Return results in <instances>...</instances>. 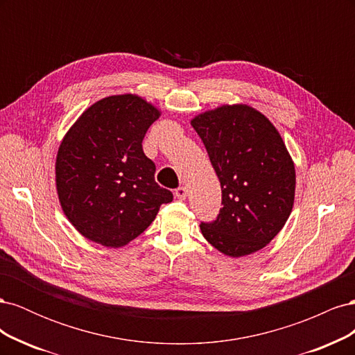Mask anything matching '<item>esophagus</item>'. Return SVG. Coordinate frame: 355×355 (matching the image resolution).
<instances>
[{
  "instance_id": "obj_1",
  "label": "esophagus",
  "mask_w": 355,
  "mask_h": 355,
  "mask_svg": "<svg viewBox=\"0 0 355 355\" xmlns=\"http://www.w3.org/2000/svg\"><path fill=\"white\" fill-rule=\"evenodd\" d=\"M175 194H176V197H178L179 200H185L187 196H188V189H187L185 187H179V188L175 191Z\"/></svg>"
}]
</instances>
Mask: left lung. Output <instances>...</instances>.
Wrapping results in <instances>:
<instances>
[{
	"instance_id": "obj_1",
	"label": "left lung",
	"mask_w": 355,
	"mask_h": 355,
	"mask_svg": "<svg viewBox=\"0 0 355 355\" xmlns=\"http://www.w3.org/2000/svg\"><path fill=\"white\" fill-rule=\"evenodd\" d=\"M191 125L222 188L216 220L200 225L204 239L231 257L263 249L284 227L295 201V166L280 133L249 105L219 106Z\"/></svg>"
}]
</instances>
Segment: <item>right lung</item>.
I'll list each match as a JSON object with an SVG mask.
<instances>
[{
    "label": "right lung",
    "instance_id": "right-lung-1",
    "mask_svg": "<svg viewBox=\"0 0 355 355\" xmlns=\"http://www.w3.org/2000/svg\"><path fill=\"white\" fill-rule=\"evenodd\" d=\"M161 112L136 94L93 103L63 137L56 188L63 213L85 239L121 247L141 235L173 194L155 182L142 141Z\"/></svg>",
    "mask_w": 355,
    "mask_h": 355
}]
</instances>
